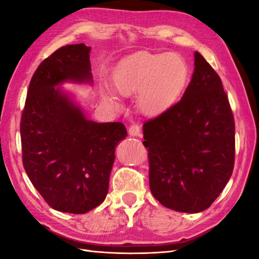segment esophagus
Returning a JSON list of instances; mask_svg holds the SVG:
<instances>
[{"instance_id": "esophagus-1", "label": "esophagus", "mask_w": 259, "mask_h": 259, "mask_svg": "<svg viewBox=\"0 0 259 259\" xmlns=\"http://www.w3.org/2000/svg\"><path fill=\"white\" fill-rule=\"evenodd\" d=\"M129 135L133 137H139L142 133H140V126L138 124H133L129 128Z\"/></svg>"}]
</instances>
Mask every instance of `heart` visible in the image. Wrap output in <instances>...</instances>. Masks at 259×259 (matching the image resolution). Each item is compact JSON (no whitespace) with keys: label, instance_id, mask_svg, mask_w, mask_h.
I'll return each instance as SVG.
<instances>
[{"label":"heart","instance_id":"heart-1","mask_svg":"<svg viewBox=\"0 0 259 259\" xmlns=\"http://www.w3.org/2000/svg\"><path fill=\"white\" fill-rule=\"evenodd\" d=\"M188 78L186 60L176 52L138 54L122 61L113 74L116 93L137 96V107L146 115H155L171 107L182 95ZM104 99L116 107V98L104 91Z\"/></svg>","mask_w":259,"mask_h":259}]
</instances>
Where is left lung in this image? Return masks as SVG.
I'll return each instance as SVG.
<instances>
[{
    "instance_id": "1",
    "label": "left lung",
    "mask_w": 259,
    "mask_h": 259,
    "mask_svg": "<svg viewBox=\"0 0 259 259\" xmlns=\"http://www.w3.org/2000/svg\"><path fill=\"white\" fill-rule=\"evenodd\" d=\"M143 133L154 198L181 212L209 208L233 171L235 125L221 77L198 51L183 98Z\"/></svg>"
}]
</instances>
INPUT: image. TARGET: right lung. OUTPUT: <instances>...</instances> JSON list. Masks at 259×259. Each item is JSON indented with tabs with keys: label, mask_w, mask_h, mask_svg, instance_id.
Returning <instances> with one entry per match:
<instances>
[{
	"label": "right lung",
	"mask_w": 259,
	"mask_h": 259,
	"mask_svg": "<svg viewBox=\"0 0 259 259\" xmlns=\"http://www.w3.org/2000/svg\"><path fill=\"white\" fill-rule=\"evenodd\" d=\"M90 50L84 43L69 45L42 61L20 122L26 174L51 208L69 213H85L106 198L115 147L126 137L121 122L87 119L59 87L94 82Z\"/></svg>",
	"instance_id": "add662e5"
}]
</instances>
